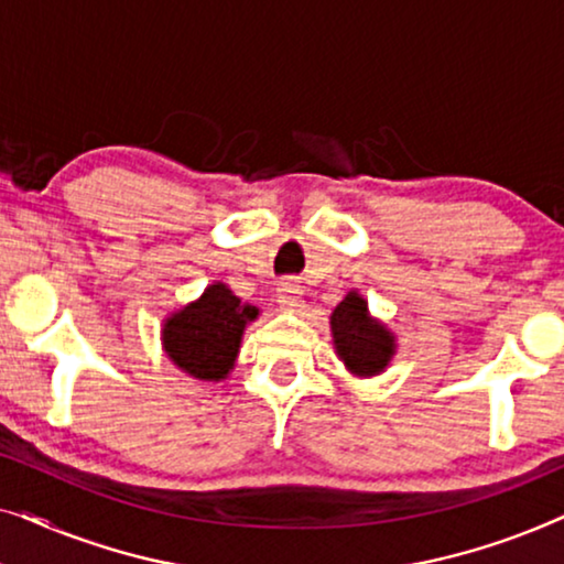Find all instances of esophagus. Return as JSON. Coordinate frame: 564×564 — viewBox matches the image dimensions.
<instances>
[{
  "mask_svg": "<svg viewBox=\"0 0 564 564\" xmlns=\"http://www.w3.org/2000/svg\"><path fill=\"white\" fill-rule=\"evenodd\" d=\"M280 300H276V303H280V307H284V311H292V313H297L300 307L305 305V300H303V290H300V284H295V282H282L280 284Z\"/></svg>",
  "mask_w": 564,
  "mask_h": 564,
  "instance_id": "obj_1",
  "label": "esophagus"
}]
</instances>
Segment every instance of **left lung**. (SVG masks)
<instances>
[{"instance_id": "left-lung-1", "label": "left lung", "mask_w": 564, "mask_h": 564, "mask_svg": "<svg viewBox=\"0 0 564 564\" xmlns=\"http://www.w3.org/2000/svg\"><path fill=\"white\" fill-rule=\"evenodd\" d=\"M330 336L336 357L354 377L382 375L395 357L398 338L369 313L367 300L351 290L330 313Z\"/></svg>"}]
</instances>
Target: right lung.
Instances as JSON below:
<instances>
[{"label": "right lung", "mask_w": 564, "mask_h": 564, "mask_svg": "<svg viewBox=\"0 0 564 564\" xmlns=\"http://www.w3.org/2000/svg\"><path fill=\"white\" fill-rule=\"evenodd\" d=\"M257 318V305L241 303L228 284L213 282L197 300L166 315L161 346L184 375L223 382L234 372L246 326Z\"/></svg>", "instance_id": "add662e5"}]
</instances>
